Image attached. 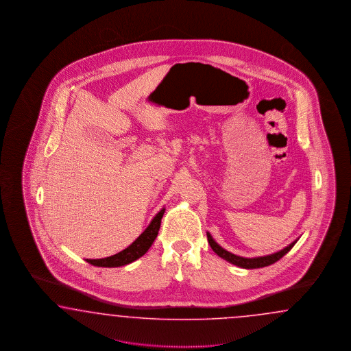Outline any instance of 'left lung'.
<instances>
[{
  "label": "left lung",
  "instance_id": "8db88e82",
  "mask_svg": "<svg viewBox=\"0 0 351 351\" xmlns=\"http://www.w3.org/2000/svg\"><path fill=\"white\" fill-rule=\"evenodd\" d=\"M207 239H208V243L211 245L213 252L216 255L220 256L223 260H226L228 263L233 264L235 266H239V267H243V269H258V267H264V266L271 265L276 263L279 258H282L283 256L288 254L291 251V248L293 245H296L298 239L293 241L291 245H288L287 247H285L283 250L278 251L276 254H271V255L260 256V257H252V258H247V257H242V256H237L223 250L221 245H217L216 241L213 239V235L207 232Z\"/></svg>",
  "mask_w": 351,
  "mask_h": 351
}]
</instances>
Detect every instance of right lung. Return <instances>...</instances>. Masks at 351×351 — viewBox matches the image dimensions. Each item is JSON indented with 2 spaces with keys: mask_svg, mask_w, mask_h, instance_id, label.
<instances>
[{
  "mask_svg": "<svg viewBox=\"0 0 351 351\" xmlns=\"http://www.w3.org/2000/svg\"><path fill=\"white\" fill-rule=\"evenodd\" d=\"M163 213H165V208H162L160 213L153 217L148 228L138 235V239H135L132 245H128V248H125L123 251L106 258H97V260L87 258L86 261L91 265L100 266V267H118V266L128 265L134 263L135 260L147 254L150 245H153L154 239L157 238Z\"/></svg>",
  "mask_w": 351,
  "mask_h": 351,
  "instance_id": "add662e5",
  "label": "right lung"
}]
</instances>
